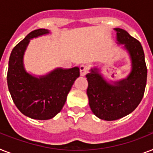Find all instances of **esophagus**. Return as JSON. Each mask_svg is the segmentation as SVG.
<instances>
[{"mask_svg": "<svg viewBox=\"0 0 153 153\" xmlns=\"http://www.w3.org/2000/svg\"><path fill=\"white\" fill-rule=\"evenodd\" d=\"M87 72H88V69H87V67L86 66H81L80 67V74H81V76H85L87 74Z\"/></svg>", "mask_w": 153, "mask_h": 153, "instance_id": "1", "label": "esophagus"}]
</instances>
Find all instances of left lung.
Segmentation results:
<instances>
[{
  "label": "left lung",
  "instance_id": "8db88e82",
  "mask_svg": "<svg viewBox=\"0 0 153 153\" xmlns=\"http://www.w3.org/2000/svg\"><path fill=\"white\" fill-rule=\"evenodd\" d=\"M116 43L122 45L130 59V71L120 80H111L93 67L86 74L89 105L93 114L105 121H114L134 110L142 99L147 81L145 53L138 40L125 30L115 27Z\"/></svg>",
  "mask_w": 153,
  "mask_h": 153
}]
</instances>
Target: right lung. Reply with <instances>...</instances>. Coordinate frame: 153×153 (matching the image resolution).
I'll use <instances>...</instances> for the list:
<instances>
[{
    "label": "right lung",
    "instance_id": "add662e5",
    "mask_svg": "<svg viewBox=\"0 0 153 153\" xmlns=\"http://www.w3.org/2000/svg\"><path fill=\"white\" fill-rule=\"evenodd\" d=\"M51 34L40 28L30 32L13 49L8 61V87L13 102L24 115L36 120H48L64 105L77 78L79 67H56L48 73L36 75L25 69L24 56L30 40Z\"/></svg>",
    "mask_w": 153,
    "mask_h": 153
}]
</instances>
